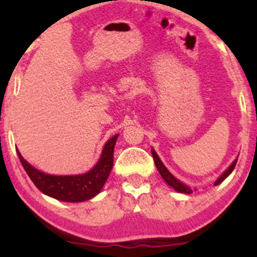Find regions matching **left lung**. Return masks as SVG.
I'll return each instance as SVG.
<instances>
[{
	"mask_svg": "<svg viewBox=\"0 0 257 257\" xmlns=\"http://www.w3.org/2000/svg\"><path fill=\"white\" fill-rule=\"evenodd\" d=\"M152 156H153V161H155V164H156V167H157V169H158L159 174H161L162 178L164 179V181H166L168 185L172 186V187L174 188V190L178 191V192H181V193H187V194L192 193V190H191L190 187H187V186L182 184V182H180L179 180H176V179L174 178V176L172 175V174L169 173V170H168L167 168L164 167V164L162 163V161H161V159H159V157L157 156V153L155 152V150H153V149H152ZM235 164H237V159H235V161L233 162V163L231 164V167H229L228 169H227L226 172L223 173L222 175H221L220 178L217 179L216 181L214 182V186H216V185L221 184V182H222L223 180H225V179L227 178V176H228L229 174H231V173L233 172V169H234Z\"/></svg>",
	"mask_w": 257,
	"mask_h": 257,
	"instance_id": "left-lung-1",
	"label": "left lung"
}]
</instances>
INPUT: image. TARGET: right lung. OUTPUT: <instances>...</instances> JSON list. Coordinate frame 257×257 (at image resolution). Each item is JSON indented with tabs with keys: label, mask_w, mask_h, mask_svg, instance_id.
<instances>
[{
	"label": "right lung",
	"mask_w": 257,
	"mask_h": 257,
	"mask_svg": "<svg viewBox=\"0 0 257 257\" xmlns=\"http://www.w3.org/2000/svg\"><path fill=\"white\" fill-rule=\"evenodd\" d=\"M117 138L118 135H114L106 143L101 157L96 166L90 172L82 174V175H48L30 166L22 157L18 150L17 153L29 178L32 180V182L41 192L55 199L63 200V202H84V200L93 198L100 192L110 175L112 167H113V149Z\"/></svg>",
	"instance_id": "1"
}]
</instances>
